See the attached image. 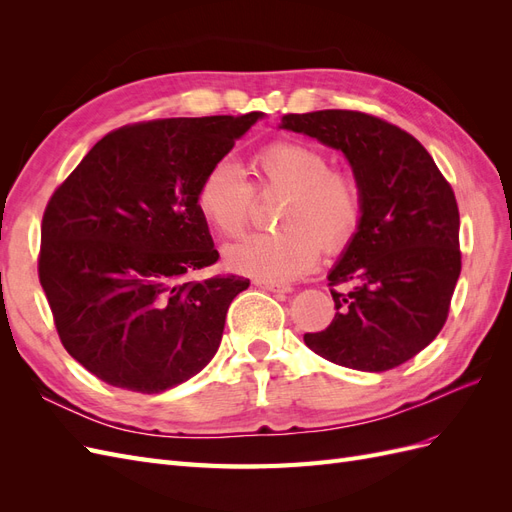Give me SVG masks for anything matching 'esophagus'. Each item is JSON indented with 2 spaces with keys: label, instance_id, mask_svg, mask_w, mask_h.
<instances>
[{
  "label": "esophagus",
  "instance_id": "esophagus-1",
  "mask_svg": "<svg viewBox=\"0 0 512 512\" xmlns=\"http://www.w3.org/2000/svg\"><path fill=\"white\" fill-rule=\"evenodd\" d=\"M256 286L271 290V292H290L292 286L284 284V282H271V280H256Z\"/></svg>",
  "mask_w": 512,
  "mask_h": 512
}]
</instances>
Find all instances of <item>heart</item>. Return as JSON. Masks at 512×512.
<instances>
[{
  "instance_id": "b5f03b06",
  "label": "heart",
  "mask_w": 512,
  "mask_h": 512,
  "mask_svg": "<svg viewBox=\"0 0 512 512\" xmlns=\"http://www.w3.org/2000/svg\"><path fill=\"white\" fill-rule=\"evenodd\" d=\"M250 173L247 183L232 164L215 162L196 188L200 218L224 239L245 232L254 192L284 196L277 213L282 230L230 245L226 265L232 271L271 282L294 280L316 265L320 243L327 252L344 250L363 224L361 179L350 168L329 166L318 145L280 138L254 153Z\"/></svg>"
}]
</instances>
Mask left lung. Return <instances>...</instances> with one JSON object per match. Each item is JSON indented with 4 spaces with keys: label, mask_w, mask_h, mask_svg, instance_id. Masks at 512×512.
<instances>
[{
    "label": "left lung",
    "mask_w": 512,
    "mask_h": 512,
    "mask_svg": "<svg viewBox=\"0 0 512 512\" xmlns=\"http://www.w3.org/2000/svg\"><path fill=\"white\" fill-rule=\"evenodd\" d=\"M282 128L342 149L365 192L363 224L329 273L335 318L303 335L307 348L359 371L410 361L442 331L461 273L451 183L412 134L376 115L290 113Z\"/></svg>",
    "instance_id": "8db88e82"
}]
</instances>
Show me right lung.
<instances>
[{"mask_svg": "<svg viewBox=\"0 0 512 512\" xmlns=\"http://www.w3.org/2000/svg\"><path fill=\"white\" fill-rule=\"evenodd\" d=\"M260 117L128 123L49 198L38 277L61 344L96 378L153 395L213 359L228 305L250 280H188L220 258L196 188Z\"/></svg>", "mask_w": 512, "mask_h": 512, "instance_id": "1", "label": "right lung"}]
</instances>
